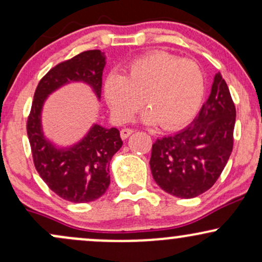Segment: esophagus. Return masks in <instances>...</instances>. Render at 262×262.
<instances>
[{
	"mask_svg": "<svg viewBox=\"0 0 262 262\" xmlns=\"http://www.w3.org/2000/svg\"><path fill=\"white\" fill-rule=\"evenodd\" d=\"M133 129H130V128H124V129H122L121 130V138L122 139H127V138L129 137V135H130L132 133H133Z\"/></svg>",
	"mask_w": 262,
	"mask_h": 262,
	"instance_id": "obj_1",
	"label": "esophagus"
}]
</instances>
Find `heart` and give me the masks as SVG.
<instances>
[{
    "label": "heart",
    "instance_id": "1",
    "mask_svg": "<svg viewBox=\"0 0 262 262\" xmlns=\"http://www.w3.org/2000/svg\"><path fill=\"white\" fill-rule=\"evenodd\" d=\"M204 93L200 66L167 53H151L134 60L123 76L111 75L104 97L116 119L125 122L144 103V123L165 130L183 127L198 112ZM143 101H141V98Z\"/></svg>",
    "mask_w": 262,
    "mask_h": 262
}]
</instances>
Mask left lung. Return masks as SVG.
Listing matches in <instances>:
<instances>
[{
	"label": "left lung",
	"instance_id": "8db88e82",
	"mask_svg": "<svg viewBox=\"0 0 262 262\" xmlns=\"http://www.w3.org/2000/svg\"><path fill=\"white\" fill-rule=\"evenodd\" d=\"M235 117L227 82L217 73L209 97L194 121L152 144L150 169L160 188L179 198H193L208 191L229 160Z\"/></svg>",
	"mask_w": 262,
	"mask_h": 262
}]
</instances>
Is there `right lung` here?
I'll return each instance as SVG.
<instances>
[{
	"instance_id": "add662e5",
	"label": "right lung",
	"mask_w": 262,
	"mask_h": 262,
	"mask_svg": "<svg viewBox=\"0 0 262 262\" xmlns=\"http://www.w3.org/2000/svg\"><path fill=\"white\" fill-rule=\"evenodd\" d=\"M106 54L89 50L53 68L34 92L27 134L33 161L39 176L59 197L74 203H87L103 196L110 186V162L122 148L117 128H104L93 123L76 143L61 146L44 133L41 116L48 97L69 83H85L101 101L102 73Z\"/></svg>"
}]
</instances>
